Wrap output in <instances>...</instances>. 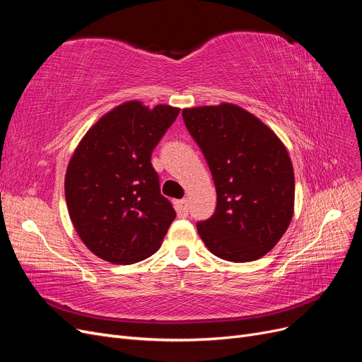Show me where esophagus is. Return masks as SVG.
Masks as SVG:
<instances>
[{"instance_id":"obj_1","label":"esophagus","mask_w":362,"mask_h":362,"mask_svg":"<svg viewBox=\"0 0 362 362\" xmlns=\"http://www.w3.org/2000/svg\"><path fill=\"white\" fill-rule=\"evenodd\" d=\"M175 210H177L178 216H181V217L187 216L189 214V202H187V199H181V201L175 202Z\"/></svg>"}]
</instances>
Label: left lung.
Here are the masks:
<instances>
[{
	"instance_id": "left-lung-1",
	"label": "left lung",
	"mask_w": 362,
	"mask_h": 362,
	"mask_svg": "<svg viewBox=\"0 0 362 362\" xmlns=\"http://www.w3.org/2000/svg\"><path fill=\"white\" fill-rule=\"evenodd\" d=\"M182 119L217 193L214 214L196 223L202 242L226 261L266 255L294 211V172L286 146L257 116L234 104L184 108Z\"/></svg>"
}]
</instances>
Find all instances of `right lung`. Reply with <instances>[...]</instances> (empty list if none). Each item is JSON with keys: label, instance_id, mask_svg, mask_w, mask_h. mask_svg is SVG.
I'll return each mask as SVG.
<instances>
[{"label": "right lung", "instance_id": "right-lung-1", "mask_svg": "<svg viewBox=\"0 0 362 362\" xmlns=\"http://www.w3.org/2000/svg\"><path fill=\"white\" fill-rule=\"evenodd\" d=\"M178 113L128 101L105 113L76 146L64 196L75 231L96 257L133 264L158 250L177 213L160 193L151 156Z\"/></svg>", "mask_w": 362, "mask_h": 362}]
</instances>
